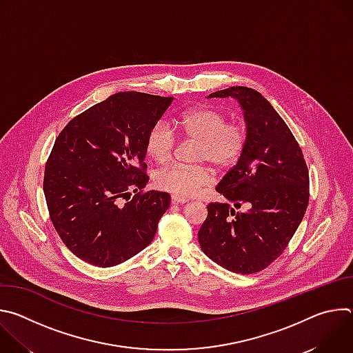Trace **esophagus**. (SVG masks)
I'll return each mask as SVG.
<instances>
[{
    "label": "esophagus",
    "instance_id": "34e87169",
    "mask_svg": "<svg viewBox=\"0 0 353 353\" xmlns=\"http://www.w3.org/2000/svg\"><path fill=\"white\" fill-rule=\"evenodd\" d=\"M172 203H173V204H185V203H187V198H181V196L173 195V196H172Z\"/></svg>",
    "mask_w": 353,
    "mask_h": 353
}]
</instances>
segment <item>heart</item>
I'll list each match as a JSON object with an SVG mask.
<instances>
[{
    "label": "heart",
    "instance_id": "b5f03b06",
    "mask_svg": "<svg viewBox=\"0 0 353 353\" xmlns=\"http://www.w3.org/2000/svg\"><path fill=\"white\" fill-rule=\"evenodd\" d=\"M174 128L190 141L196 142L195 163H210L216 170L232 168L243 155L247 145V131L236 121H226V116L212 108H196L184 112L173 121ZM177 145L174 130L159 121L146 135V150L158 163L172 159ZM211 173L207 166L172 165L155 174L158 188L176 196L187 198L210 184Z\"/></svg>",
    "mask_w": 353,
    "mask_h": 353
}]
</instances>
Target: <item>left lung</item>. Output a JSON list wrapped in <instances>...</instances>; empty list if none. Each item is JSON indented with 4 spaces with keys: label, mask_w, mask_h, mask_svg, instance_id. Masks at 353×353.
<instances>
[{
    "label": "left lung",
    "mask_w": 353,
    "mask_h": 353,
    "mask_svg": "<svg viewBox=\"0 0 353 353\" xmlns=\"http://www.w3.org/2000/svg\"><path fill=\"white\" fill-rule=\"evenodd\" d=\"M210 97H234L240 103L247 145L216 185L229 203L208 204L198 241L205 256L228 271L256 274L283 253L305 216L307 165L292 131L260 92L230 86ZM241 206L245 211L237 212Z\"/></svg>",
    "instance_id": "obj_1"
}]
</instances>
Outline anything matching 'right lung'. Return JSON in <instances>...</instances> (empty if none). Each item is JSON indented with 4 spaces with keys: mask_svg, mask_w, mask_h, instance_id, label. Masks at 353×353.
I'll list each match as a JSON object with an SVG mask.
<instances>
[{
    "mask_svg": "<svg viewBox=\"0 0 353 353\" xmlns=\"http://www.w3.org/2000/svg\"><path fill=\"white\" fill-rule=\"evenodd\" d=\"M172 102L119 92L74 117L57 137L43 190L54 229L82 261L114 267L154 240L170 195L141 191L149 180L146 135Z\"/></svg>",
    "mask_w": 353,
    "mask_h": 353,
    "instance_id": "right-lung-1",
    "label": "right lung"
}]
</instances>
